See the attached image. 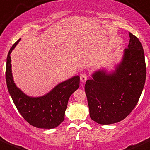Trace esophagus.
<instances>
[{
    "label": "esophagus",
    "mask_w": 150,
    "mask_h": 150,
    "mask_svg": "<svg viewBox=\"0 0 150 150\" xmlns=\"http://www.w3.org/2000/svg\"><path fill=\"white\" fill-rule=\"evenodd\" d=\"M80 78H81V83H85L86 81V80H87L86 74H85V73L81 74Z\"/></svg>",
    "instance_id": "1"
}]
</instances>
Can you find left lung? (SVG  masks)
Listing matches in <instances>:
<instances>
[{
	"instance_id": "8db88e82",
	"label": "left lung",
	"mask_w": 150,
	"mask_h": 150,
	"mask_svg": "<svg viewBox=\"0 0 150 150\" xmlns=\"http://www.w3.org/2000/svg\"><path fill=\"white\" fill-rule=\"evenodd\" d=\"M129 36L127 48L114 69H98L86 82L90 117L98 124H114L125 119L143 91L146 69L144 52L139 39L131 33Z\"/></svg>"
}]
</instances>
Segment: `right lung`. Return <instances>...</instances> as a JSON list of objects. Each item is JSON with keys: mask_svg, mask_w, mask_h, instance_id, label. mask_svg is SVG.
Listing matches in <instances>:
<instances>
[{"mask_svg": "<svg viewBox=\"0 0 150 150\" xmlns=\"http://www.w3.org/2000/svg\"><path fill=\"white\" fill-rule=\"evenodd\" d=\"M20 39L10 49L6 59V81L8 92L22 117L32 126L53 129L64 120L69 98L79 88L80 77H72L57 84L48 93L40 97H30L16 86L11 71V53Z\"/></svg>", "mask_w": 150, "mask_h": 150, "instance_id": "1", "label": "right lung"}]
</instances>
